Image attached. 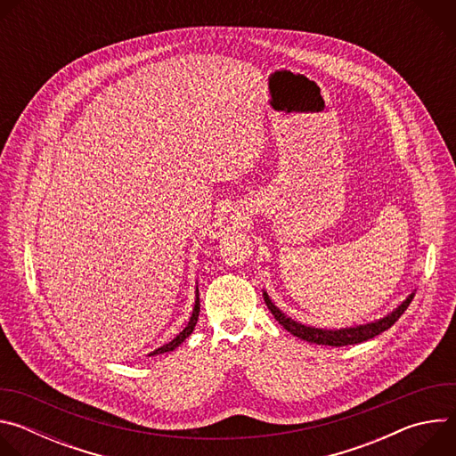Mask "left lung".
Returning <instances> with one entry per match:
<instances>
[{"instance_id": "left-lung-1", "label": "left lung", "mask_w": 456, "mask_h": 456, "mask_svg": "<svg viewBox=\"0 0 456 456\" xmlns=\"http://www.w3.org/2000/svg\"><path fill=\"white\" fill-rule=\"evenodd\" d=\"M415 294H410L406 297V301H403L392 314H387L382 319H377L373 322L368 324H359V327H350V329H339V330H327V329H314V327H306V324H301L297 321H294L292 317L285 315L269 297L267 292H264V299L269 306V310L273 312L274 319L281 324L285 330H289L292 336L308 341V343H315V345H324V346H346V345H357L362 341H368L379 334H382L384 330L392 329L395 321L404 314V310L410 306L411 299Z\"/></svg>"}]
</instances>
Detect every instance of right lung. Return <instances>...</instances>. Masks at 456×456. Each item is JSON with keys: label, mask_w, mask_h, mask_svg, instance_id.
Wrapping results in <instances>:
<instances>
[{"label": "right lung", "mask_w": 456, "mask_h": 456, "mask_svg": "<svg viewBox=\"0 0 456 456\" xmlns=\"http://www.w3.org/2000/svg\"><path fill=\"white\" fill-rule=\"evenodd\" d=\"M199 314H200V297H199V287H197V299H194V308H192V315H191V319H189V322L185 324V329L173 339V341H169L167 345H164V346H160V348H157L155 352H151L150 355H159V354H166V352H173L178 345H182L191 334H192V330H194V327H197V321H199Z\"/></svg>", "instance_id": "right-lung-1"}]
</instances>
